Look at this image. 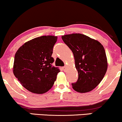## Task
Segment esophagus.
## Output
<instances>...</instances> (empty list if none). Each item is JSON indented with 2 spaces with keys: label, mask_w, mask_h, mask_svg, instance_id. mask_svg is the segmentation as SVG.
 Wrapping results in <instances>:
<instances>
[{
  "label": "esophagus",
  "mask_w": 122,
  "mask_h": 122,
  "mask_svg": "<svg viewBox=\"0 0 122 122\" xmlns=\"http://www.w3.org/2000/svg\"><path fill=\"white\" fill-rule=\"evenodd\" d=\"M62 69L64 71H66V66H64L62 67Z\"/></svg>",
  "instance_id": "1"
}]
</instances>
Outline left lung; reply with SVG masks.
<instances>
[{
	"instance_id": "1",
	"label": "left lung",
	"mask_w": 122,
	"mask_h": 122,
	"mask_svg": "<svg viewBox=\"0 0 122 122\" xmlns=\"http://www.w3.org/2000/svg\"><path fill=\"white\" fill-rule=\"evenodd\" d=\"M64 43L72 50L79 78L72 83L74 90L86 93L102 81L107 70L108 62L103 46L97 40L81 34L62 36Z\"/></svg>"
}]
</instances>
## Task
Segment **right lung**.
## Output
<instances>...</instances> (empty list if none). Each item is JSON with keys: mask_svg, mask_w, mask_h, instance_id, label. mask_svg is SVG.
Returning <instances> with one entry per match:
<instances>
[{"mask_svg": "<svg viewBox=\"0 0 122 122\" xmlns=\"http://www.w3.org/2000/svg\"><path fill=\"white\" fill-rule=\"evenodd\" d=\"M57 36L37 37L25 43L15 55L14 75L23 87L37 94L51 88L59 69L52 66L53 48Z\"/></svg>", "mask_w": 122, "mask_h": 122, "instance_id": "add662e5", "label": "right lung"}]
</instances>
